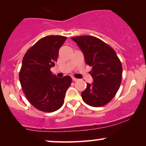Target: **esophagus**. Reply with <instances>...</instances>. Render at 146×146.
<instances>
[{
    "label": "esophagus",
    "mask_w": 146,
    "mask_h": 146,
    "mask_svg": "<svg viewBox=\"0 0 146 146\" xmlns=\"http://www.w3.org/2000/svg\"><path fill=\"white\" fill-rule=\"evenodd\" d=\"M72 80H73V81H78V79H77V78H72Z\"/></svg>",
    "instance_id": "34e87169"
}]
</instances>
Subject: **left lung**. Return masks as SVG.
Returning a JSON list of instances; mask_svg holds the SVG:
<instances>
[{
  "label": "left lung",
  "instance_id": "8db88e82",
  "mask_svg": "<svg viewBox=\"0 0 146 146\" xmlns=\"http://www.w3.org/2000/svg\"><path fill=\"white\" fill-rule=\"evenodd\" d=\"M83 52L85 62L92 66V84L82 93L84 102L94 107L104 106L112 100L121 82L122 65L111 46L91 36L71 38Z\"/></svg>",
  "mask_w": 146,
  "mask_h": 146
}]
</instances>
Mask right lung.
I'll return each mask as SVG.
<instances>
[{
	"instance_id": "obj_1",
	"label": "right lung",
	"mask_w": 146,
	"mask_h": 146,
	"mask_svg": "<svg viewBox=\"0 0 146 146\" xmlns=\"http://www.w3.org/2000/svg\"><path fill=\"white\" fill-rule=\"evenodd\" d=\"M66 38L61 36L44 37L23 57L19 72L21 87L29 103L40 111L51 113L61 108L71 84L70 76L58 78L50 71Z\"/></svg>"
}]
</instances>
